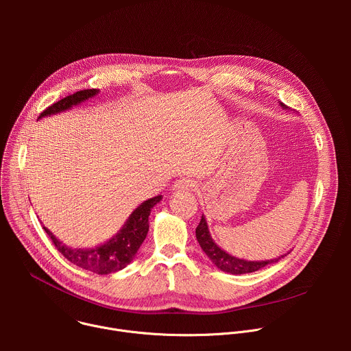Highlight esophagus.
<instances>
[{
	"label": "esophagus",
	"mask_w": 351,
	"mask_h": 351,
	"mask_svg": "<svg viewBox=\"0 0 351 351\" xmlns=\"http://www.w3.org/2000/svg\"><path fill=\"white\" fill-rule=\"evenodd\" d=\"M195 187H197L195 180L187 179V178H182V179L176 180L173 184V190H193Z\"/></svg>",
	"instance_id": "esophagus-1"
}]
</instances>
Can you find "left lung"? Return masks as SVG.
Masks as SVG:
<instances>
[{"label":"left lung","mask_w":351,"mask_h":351,"mask_svg":"<svg viewBox=\"0 0 351 351\" xmlns=\"http://www.w3.org/2000/svg\"><path fill=\"white\" fill-rule=\"evenodd\" d=\"M283 106V104H282ZM195 237L197 241L202 245L203 252L208 256V258L222 271L237 275V274H250V272H256L261 268H264L265 265L278 263L280 258H283L285 256L275 258V260H268V261H244L236 257L229 256L228 253H225L223 250H221L213 240V237L210 236L208 232V226L206 222V218L202 217V221H199L198 226L195 228Z\"/></svg>","instance_id":"8db88e82"}]
</instances>
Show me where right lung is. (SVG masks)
Instances as JSON below:
<instances>
[{
	"label": "right lung",
	"instance_id": "obj_1",
	"mask_svg": "<svg viewBox=\"0 0 351 351\" xmlns=\"http://www.w3.org/2000/svg\"><path fill=\"white\" fill-rule=\"evenodd\" d=\"M97 93H98L97 88L76 91L60 99V101L54 103L53 106H49L48 108H45L40 114V118L44 115H51V114L69 110L72 106L86 101L87 98L95 95ZM160 199H161V195L147 199V202H144L140 207H137L132 213L128 222L123 225V228L115 237H112L106 244L91 250L69 248L65 244H62L58 239H56V236L47 228H44V230L47 232L49 239H51L58 252L68 261H71L72 264L86 271H91L98 275H108V274L123 269L129 263H132L134 254L137 253V250L140 248L141 243L147 236L148 215L152 213V208L160 202Z\"/></svg>",
	"mask_w": 351,
	"mask_h": 351
}]
</instances>
